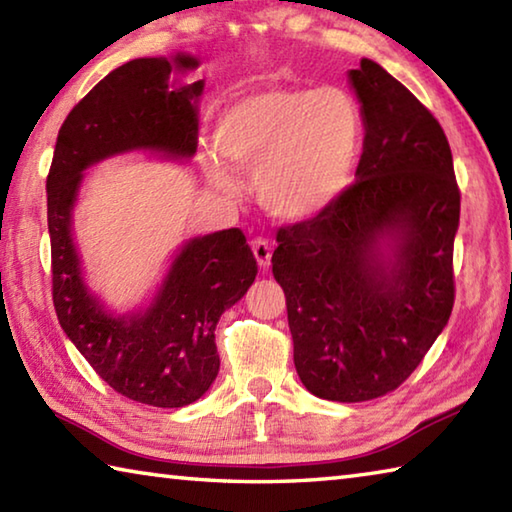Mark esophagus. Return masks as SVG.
<instances>
[{"label":"esophagus","mask_w":512,"mask_h":512,"mask_svg":"<svg viewBox=\"0 0 512 512\" xmlns=\"http://www.w3.org/2000/svg\"><path fill=\"white\" fill-rule=\"evenodd\" d=\"M250 248H253V255L257 259L259 268H266L271 266V255H273V248H271V241L264 239V237H255L253 241H250Z\"/></svg>","instance_id":"esophagus-1"}]
</instances>
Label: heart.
Masks as SVG:
<instances>
[{
    "instance_id": "1",
    "label": "heart",
    "mask_w": 512,
    "mask_h": 512,
    "mask_svg": "<svg viewBox=\"0 0 512 512\" xmlns=\"http://www.w3.org/2000/svg\"><path fill=\"white\" fill-rule=\"evenodd\" d=\"M362 114L347 89L271 87L224 109L215 147L221 159L253 174V190L268 215L295 224L327 210L347 188L356 165ZM210 181L235 190V176L208 163Z\"/></svg>"
}]
</instances>
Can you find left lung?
<instances>
[{"label": "left lung", "instance_id": "left-lung-1", "mask_svg": "<svg viewBox=\"0 0 512 512\" xmlns=\"http://www.w3.org/2000/svg\"><path fill=\"white\" fill-rule=\"evenodd\" d=\"M349 80L365 120L356 183L320 215L277 230L271 259L297 376L338 403L394 392L448 324L461 210L430 109L374 60Z\"/></svg>", "mask_w": 512, "mask_h": 512}]
</instances>
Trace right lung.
Wrapping results in <instances>:
<instances>
[{"label":"right lung","mask_w":512,"mask_h":512,"mask_svg":"<svg viewBox=\"0 0 512 512\" xmlns=\"http://www.w3.org/2000/svg\"><path fill=\"white\" fill-rule=\"evenodd\" d=\"M197 58H138L102 78L69 111L46 176L53 306L60 327L96 374L125 398L185 407L208 392L219 371L215 327L246 295L257 262L244 232L228 228L181 248L145 313L105 311L82 282L71 237V210L82 172L107 156L152 150L170 159L197 152V100L203 80H170Z\"/></svg>","instance_id":"obj_1"}]
</instances>
